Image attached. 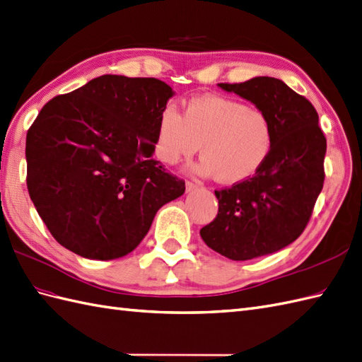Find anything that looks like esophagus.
Wrapping results in <instances>:
<instances>
[{
    "label": "esophagus",
    "mask_w": 362,
    "mask_h": 362,
    "mask_svg": "<svg viewBox=\"0 0 362 362\" xmlns=\"http://www.w3.org/2000/svg\"><path fill=\"white\" fill-rule=\"evenodd\" d=\"M197 187H198V186H197V184H193V182H189V181L186 182V190H187V192H193V190H195Z\"/></svg>",
    "instance_id": "esophagus-1"
}]
</instances>
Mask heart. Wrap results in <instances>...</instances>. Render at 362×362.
Instances as JSON below:
<instances>
[{
    "mask_svg": "<svg viewBox=\"0 0 362 362\" xmlns=\"http://www.w3.org/2000/svg\"><path fill=\"white\" fill-rule=\"evenodd\" d=\"M273 144V126L266 113L241 101L215 95L192 98L182 117L172 105L155 126V156L175 165L189 160L201 146L202 160L193 170L215 176L221 184L250 178L266 163Z\"/></svg>",
    "mask_w": 362,
    "mask_h": 362,
    "instance_id": "b5f03b06",
    "label": "heart"
}]
</instances>
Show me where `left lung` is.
<instances>
[{"label":"left lung","instance_id":"left-lung-1","mask_svg":"<svg viewBox=\"0 0 362 362\" xmlns=\"http://www.w3.org/2000/svg\"><path fill=\"white\" fill-rule=\"evenodd\" d=\"M218 86L250 101L273 126L266 163L252 178L215 192L218 215L199 230L211 250L247 261L284 249L303 233L322 190L327 143L312 103L281 79Z\"/></svg>","mask_w":362,"mask_h":362}]
</instances>
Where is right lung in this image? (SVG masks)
Wrapping results in <instances>:
<instances>
[{
  "instance_id": "add662e5",
  "label": "right lung",
  "mask_w": 362,
  "mask_h": 362,
  "mask_svg": "<svg viewBox=\"0 0 362 362\" xmlns=\"http://www.w3.org/2000/svg\"><path fill=\"white\" fill-rule=\"evenodd\" d=\"M175 92L156 78L103 75L55 96L25 138L29 195L55 240L109 261L135 250L184 181L155 161V126Z\"/></svg>"
}]
</instances>
